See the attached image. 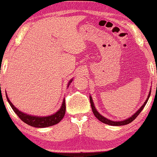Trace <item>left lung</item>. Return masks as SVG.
<instances>
[{
	"mask_svg": "<svg viewBox=\"0 0 157 157\" xmlns=\"http://www.w3.org/2000/svg\"><path fill=\"white\" fill-rule=\"evenodd\" d=\"M151 91V90H150V91H149L146 100H145V102H144L143 105H142L141 107L140 108V109H138V111H136V112H135L134 114L132 115V116L130 117L125 119V120H121V121H113V120H109V119H107L106 117H103L102 115L100 114V113L97 111L96 108H95L94 104V102L92 100V97H91V96H90L89 98H90V102H91V109H92V111H93L94 114V116L96 117L98 119L100 122H103V123L107 124V125H113V126H120V125H127V124H129L130 122L134 121L135 119L136 118V117H137L138 115L140 114V113L141 112L142 110L144 109V107H145V105H146L147 100H148L149 97H150Z\"/></svg>",
	"mask_w": 157,
	"mask_h": 157,
	"instance_id": "8db88e82",
	"label": "left lung"
}]
</instances>
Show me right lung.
Returning <instances> with one entry per match:
<instances>
[{
	"instance_id": "right-lung-1",
	"label": "right lung",
	"mask_w": 157,
	"mask_h": 157,
	"mask_svg": "<svg viewBox=\"0 0 157 157\" xmlns=\"http://www.w3.org/2000/svg\"><path fill=\"white\" fill-rule=\"evenodd\" d=\"M73 78L71 79L68 82L67 89L69 86V85L71 84V82H72ZM6 96L7 101L12 109H13V111H15L16 114L18 116V117L22 120L23 122H24L25 123L28 124L29 125H31L32 127L35 128H46V127H49V126H52L54 125H56L58 122H60V120L64 117L65 113H66V102H65V98L63 99L62 102V105L60 106V109L55 112V113L52 115H48V116H35V115H31L28 114L26 113H23V111H21L18 110L17 108L15 107V105L12 103V102L10 101V99H9L8 96H7V94L6 91Z\"/></svg>"
}]
</instances>
